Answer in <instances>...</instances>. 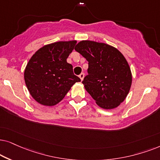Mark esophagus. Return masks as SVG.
<instances>
[{"label": "esophagus", "instance_id": "34e87169", "mask_svg": "<svg viewBox=\"0 0 160 160\" xmlns=\"http://www.w3.org/2000/svg\"><path fill=\"white\" fill-rule=\"evenodd\" d=\"M84 76H85V75H84V74H83V73H81V74H80V75H79V78H80V80H81V81H82V80H83Z\"/></svg>", "mask_w": 160, "mask_h": 160}]
</instances>
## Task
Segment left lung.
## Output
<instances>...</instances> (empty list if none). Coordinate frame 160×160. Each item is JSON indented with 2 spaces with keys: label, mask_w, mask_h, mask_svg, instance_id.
Wrapping results in <instances>:
<instances>
[{
  "label": "left lung",
  "mask_w": 160,
  "mask_h": 160,
  "mask_svg": "<svg viewBox=\"0 0 160 160\" xmlns=\"http://www.w3.org/2000/svg\"><path fill=\"white\" fill-rule=\"evenodd\" d=\"M88 61L82 83L96 103L113 109L123 102L132 85V73L120 51L105 43L81 41L74 48Z\"/></svg>",
  "instance_id": "left-lung-1"
}]
</instances>
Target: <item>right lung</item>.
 <instances>
[{"mask_svg": "<svg viewBox=\"0 0 160 160\" xmlns=\"http://www.w3.org/2000/svg\"><path fill=\"white\" fill-rule=\"evenodd\" d=\"M76 41L47 44L34 53L24 72L25 85L32 97L41 105L53 106L62 100L80 79L73 73L67 58Z\"/></svg>", "mask_w": 160, "mask_h": 160, "instance_id": "1", "label": "right lung"}]
</instances>
